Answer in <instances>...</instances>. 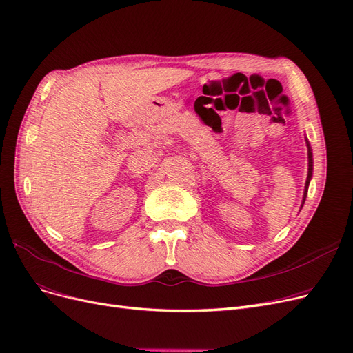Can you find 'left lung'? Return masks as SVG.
Segmentation results:
<instances>
[{
	"mask_svg": "<svg viewBox=\"0 0 353 353\" xmlns=\"http://www.w3.org/2000/svg\"><path fill=\"white\" fill-rule=\"evenodd\" d=\"M305 143H307V154H309V173H307V180H305V186H304V194H303V202H301V208L304 205V201H305V196H307V190H309V183L312 180V176H313V154H312V147L309 144V141L305 140Z\"/></svg>",
	"mask_w": 353,
	"mask_h": 353,
	"instance_id": "left-lung-1",
	"label": "left lung"
}]
</instances>
